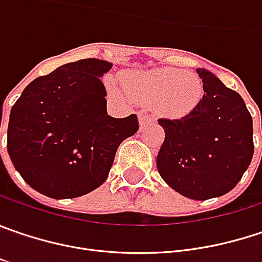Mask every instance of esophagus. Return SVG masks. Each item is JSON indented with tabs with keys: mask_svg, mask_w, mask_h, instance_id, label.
<instances>
[{
	"mask_svg": "<svg viewBox=\"0 0 262 262\" xmlns=\"http://www.w3.org/2000/svg\"><path fill=\"white\" fill-rule=\"evenodd\" d=\"M151 123H152V118L148 116V114H141L139 116V127L141 129H146Z\"/></svg>",
	"mask_w": 262,
	"mask_h": 262,
	"instance_id": "34e87169",
	"label": "esophagus"
}]
</instances>
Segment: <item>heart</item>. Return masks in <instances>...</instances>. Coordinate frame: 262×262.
Returning <instances> with one entry per match:
<instances>
[{
  "instance_id": "1",
  "label": "heart",
  "mask_w": 262,
  "mask_h": 262,
  "mask_svg": "<svg viewBox=\"0 0 262 262\" xmlns=\"http://www.w3.org/2000/svg\"><path fill=\"white\" fill-rule=\"evenodd\" d=\"M123 87L124 90L111 84V92L123 99L151 102L154 111L167 118L190 116L205 93L203 81L195 72L169 67L130 71L123 77Z\"/></svg>"
}]
</instances>
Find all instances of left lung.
<instances>
[{
	"label": "left lung",
	"mask_w": 262,
	"mask_h": 262,
	"mask_svg": "<svg viewBox=\"0 0 262 262\" xmlns=\"http://www.w3.org/2000/svg\"><path fill=\"white\" fill-rule=\"evenodd\" d=\"M203 98L190 116L160 118L164 142L157 169L184 197L208 200L231 191L254 156L252 117L237 92L210 71L197 68Z\"/></svg>",
	"instance_id": "obj_1"
}]
</instances>
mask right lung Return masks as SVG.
<instances>
[{
	"label": "right lung",
	"instance_id": "1",
	"mask_svg": "<svg viewBox=\"0 0 262 262\" xmlns=\"http://www.w3.org/2000/svg\"><path fill=\"white\" fill-rule=\"evenodd\" d=\"M111 68L95 57L65 63L29 83L13 105L8 156L35 191L59 200L96 190L118 145L138 132L135 114L114 118L106 113L100 78Z\"/></svg>",
	"mask_w": 262,
	"mask_h": 262
}]
</instances>
